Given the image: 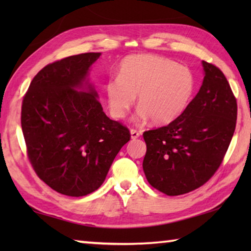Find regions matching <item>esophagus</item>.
<instances>
[{
  "mask_svg": "<svg viewBox=\"0 0 251 251\" xmlns=\"http://www.w3.org/2000/svg\"><path fill=\"white\" fill-rule=\"evenodd\" d=\"M139 131H137L136 129H130V138L131 139H136V138H138L139 137Z\"/></svg>",
  "mask_w": 251,
  "mask_h": 251,
  "instance_id": "1",
  "label": "esophagus"
}]
</instances>
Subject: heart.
Instances as JSON below:
<instances>
[{
    "label": "heart",
    "instance_id": "heart-1",
    "mask_svg": "<svg viewBox=\"0 0 251 251\" xmlns=\"http://www.w3.org/2000/svg\"><path fill=\"white\" fill-rule=\"evenodd\" d=\"M105 95L113 117L124 118L136 95L138 121L151 118L168 124L180 116L195 91V77L186 66L154 54H131L117 67V77L106 83Z\"/></svg>",
    "mask_w": 251,
    "mask_h": 251
}]
</instances>
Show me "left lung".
<instances>
[{"mask_svg":"<svg viewBox=\"0 0 251 251\" xmlns=\"http://www.w3.org/2000/svg\"><path fill=\"white\" fill-rule=\"evenodd\" d=\"M201 90L180 116L144 133L143 169L150 184L168 196L192 192L219 168L236 128L237 103L218 67L201 62Z\"/></svg>","mask_w":251,"mask_h":251,"instance_id":"8db88e82","label":"left lung"}]
</instances>
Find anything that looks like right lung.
<instances>
[{
  "label": "right lung",
  "instance_id": "right-lung-1",
  "mask_svg": "<svg viewBox=\"0 0 251 251\" xmlns=\"http://www.w3.org/2000/svg\"><path fill=\"white\" fill-rule=\"evenodd\" d=\"M100 53L63 58L36 74L21 124L34 171L59 194L86 196L103 184L129 130L106 116L90 70Z\"/></svg>",
  "mask_w": 251,
  "mask_h": 251
}]
</instances>
